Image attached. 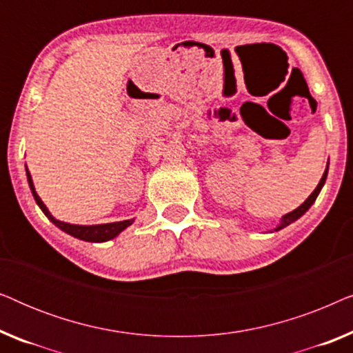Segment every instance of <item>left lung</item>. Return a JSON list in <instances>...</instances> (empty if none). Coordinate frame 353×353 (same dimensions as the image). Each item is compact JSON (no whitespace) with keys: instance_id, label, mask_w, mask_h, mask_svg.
I'll return each instance as SVG.
<instances>
[{"instance_id":"1","label":"left lung","mask_w":353,"mask_h":353,"mask_svg":"<svg viewBox=\"0 0 353 353\" xmlns=\"http://www.w3.org/2000/svg\"><path fill=\"white\" fill-rule=\"evenodd\" d=\"M326 176H327V168L325 170V173H323V176H321V180H320V183H318V186L315 188V191L312 192L310 196H308V199L303 202L302 205H299L296 210H292V212H289V214H286L283 216V220H281V223H279V226H276V231L278 230H281V228H284V226H288V225H291L292 221H296L297 219H301V216L305 214V212L310 209V205L313 204V202H315V199H316V196L320 194V191H321V188H323V185H325V181H326Z\"/></svg>"}]
</instances>
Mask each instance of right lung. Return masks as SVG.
Segmentation results:
<instances>
[{
  "instance_id": "right-lung-1",
  "label": "right lung",
  "mask_w": 353,
  "mask_h": 353,
  "mask_svg": "<svg viewBox=\"0 0 353 353\" xmlns=\"http://www.w3.org/2000/svg\"><path fill=\"white\" fill-rule=\"evenodd\" d=\"M27 180H28V186H30V190H32V194H33V197H35L37 204L40 205V209L43 210V214H45L48 219H50L52 223L57 226V228H61L62 231H65V233H69L70 236H74V238H79V239H83V241H90V243H103V241H109V239L115 238V236H117L120 231H123L125 228H128V226L133 223V220H123V221H115V223L90 225V226L64 223V221L56 220L54 216L50 214V210L46 209V205L43 204V201L40 199V196L37 194L35 186H33V181H32V176H30V172H28V168H27Z\"/></svg>"
}]
</instances>
